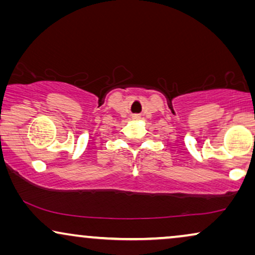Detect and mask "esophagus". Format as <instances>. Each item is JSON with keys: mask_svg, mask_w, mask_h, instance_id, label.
<instances>
[{"mask_svg": "<svg viewBox=\"0 0 255 255\" xmlns=\"http://www.w3.org/2000/svg\"><path fill=\"white\" fill-rule=\"evenodd\" d=\"M132 117H133L134 120H138V118H139V115H133V116H132Z\"/></svg>", "mask_w": 255, "mask_h": 255, "instance_id": "1", "label": "esophagus"}]
</instances>
